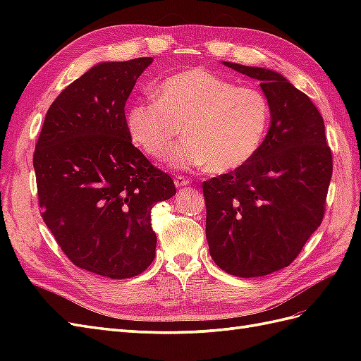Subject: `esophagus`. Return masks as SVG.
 <instances>
[{
    "label": "esophagus",
    "instance_id": "34e87169",
    "mask_svg": "<svg viewBox=\"0 0 361 361\" xmlns=\"http://www.w3.org/2000/svg\"><path fill=\"white\" fill-rule=\"evenodd\" d=\"M173 183H175V186L176 188H183V186H188L189 183H190V180H188L186 176H183V175H178V176H175V180H173Z\"/></svg>",
    "mask_w": 361,
    "mask_h": 361
}]
</instances>
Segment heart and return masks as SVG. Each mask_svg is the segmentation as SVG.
<instances>
[{
  "label": "heart",
  "mask_w": 361,
  "mask_h": 361,
  "mask_svg": "<svg viewBox=\"0 0 361 361\" xmlns=\"http://www.w3.org/2000/svg\"><path fill=\"white\" fill-rule=\"evenodd\" d=\"M153 97L128 106L127 132L145 155L163 159L183 126L186 137L171 153L176 169L235 171L256 157L270 128L271 106L262 91L206 68L169 75Z\"/></svg>",
  "instance_id": "heart-1"
}]
</instances>
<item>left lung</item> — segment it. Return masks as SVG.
<instances>
[{"mask_svg": "<svg viewBox=\"0 0 361 361\" xmlns=\"http://www.w3.org/2000/svg\"><path fill=\"white\" fill-rule=\"evenodd\" d=\"M224 65L260 82L271 121L255 158L203 183L206 239L221 270L257 278L288 267L321 225L332 152L318 109L282 74Z\"/></svg>", "mask_w": 361, "mask_h": 361, "instance_id": "obj_1", "label": "left lung"}]
</instances>
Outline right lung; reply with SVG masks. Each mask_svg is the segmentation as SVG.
I'll use <instances>...</instances> for the list:
<instances>
[{
	"mask_svg": "<svg viewBox=\"0 0 361 361\" xmlns=\"http://www.w3.org/2000/svg\"><path fill=\"white\" fill-rule=\"evenodd\" d=\"M152 62L94 65L52 102L35 144L43 221L74 265L110 279L133 278L152 264V208L176 192L126 126L127 99Z\"/></svg>",
	"mask_w": 361,
	"mask_h": 361,
	"instance_id": "add662e5",
	"label": "right lung"
}]
</instances>
